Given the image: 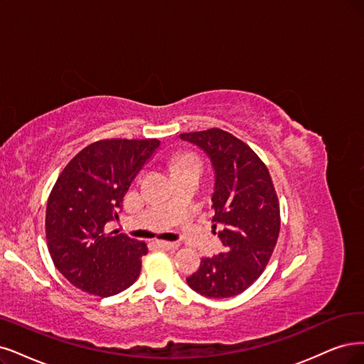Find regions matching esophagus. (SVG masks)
<instances>
[{"mask_svg": "<svg viewBox=\"0 0 364 364\" xmlns=\"http://www.w3.org/2000/svg\"><path fill=\"white\" fill-rule=\"evenodd\" d=\"M156 243H157L159 247L165 249V250H175V249H178V246H180L178 243H175V241H164V240H157Z\"/></svg>", "mask_w": 364, "mask_h": 364, "instance_id": "34e87169", "label": "esophagus"}]
</instances>
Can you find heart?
Returning a JSON list of instances; mask_svg holds the SVG:
<instances>
[{
	"label": "heart",
	"mask_w": 364,
	"mask_h": 364,
	"mask_svg": "<svg viewBox=\"0 0 364 364\" xmlns=\"http://www.w3.org/2000/svg\"><path fill=\"white\" fill-rule=\"evenodd\" d=\"M172 169L175 173L181 171H200L203 161L193 153H183L172 160Z\"/></svg>",
	"instance_id": "b5f03b06"
}]
</instances>
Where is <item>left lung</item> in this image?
<instances>
[{
  "instance_id": "1",
  "label": "left lung",
  "mask_w": 364,
  "mask_h": 364,
  "mask_svg": "<svg viewBox=\"0 0 364 364\" xmlns=\"http://www.w3.org/2000/svg\"><path fill=\"white\" fill-rule=\"evenodd\" d=\"M208 154L216 171L211 198L213 228L225 252L203 258L187 285L211 299H228L246 291L270 261L280 231V208L264 161L252 148L222 129L181 133Z\"/></svg>"
}]
</instances>
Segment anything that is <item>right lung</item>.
<instances>
[{"instance_id": "add662e5", "label": "right lung", "mask_w": 364, "mask_h": 364, "mask_svg": "<svg viewBox=\"0 0 364 364\" xmlns=\"http://www.w3.org/2000/svg\"><path fill=\"white\" fill-rule=\"evenodd\" d=\"M159 139H100L80 150L60 173L46 205L50 258L73 287L99 297L127 289L141 273L144 241L105 225L132 181L159 146Z\"/></svg>"}]
</instances>
